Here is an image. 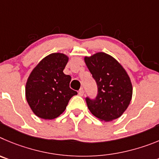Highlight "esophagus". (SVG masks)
Wrapping results in <instances>:
<instances>
[{
    "mask_svg": "<svg viewBox=\"0 0 159 159\" xmlns=\"http://www.w3.org/2000/svg\"><path fill=\"white\" fill-rule=\"evenodd\" d=\"M78 94L80 96H83V94H84V89H83V88L80 89L79 91H78Z\"/></svg>",
    "mask_w": 159,
    "mask_h": 159,
    "instance_id": "obj_1",
    "label": "esophagus"
}]
</instances>
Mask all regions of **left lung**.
I'll return each mask as SVG.
<instances>
[{
    "mask_svg": "<svg viewBox=\"0 0 159 159\" xmlns=\"http://www.w3.org/2000/svg\"><path fill=\"white\" fill-rule=\"evenodd\" d=\"M85 62L97 85V97H85L91 113L104 121L119 118L130 104L132 85L125 70L104 52L85 57Z\"/></svg>",
    "mask_w": 159,
    "mask_h": 159,
    "instance_id": "1",
    "label": "left lung"
}]
</instances>
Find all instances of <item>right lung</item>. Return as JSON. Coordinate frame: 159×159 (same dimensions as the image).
<instances>
[{"label":"right lung","mask_w":159,"mask_h":159,"mask_svg":"<svg viewBox=\"0 0 159 159\" xmlns=\"http://www.w3.org/2000/svg\"><path fill=\"white\" fill-rule=\"evenodd\" d=\"M68 57L53 53L41 60L26 83V99L39 118L52 120L65 111L71 97L78 93L70 88L71 77L63 73Z\"/></svg>","instance_id":"add662e5"}]
</instances>
